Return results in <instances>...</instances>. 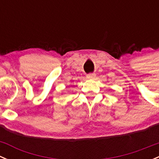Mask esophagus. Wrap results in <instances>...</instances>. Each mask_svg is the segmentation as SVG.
<instances>
[{"label":"esophagus","instance_id":"obj_1","mask_svg":"<svg viewBox=\"0 0 159 159\" xmlns=\"http://www.w3.org/2000/svg\"><path fill=\"white\" fill-rule=\"evenodd\" d=\"M95 76H96L95 73H89V74H87L86 77H87L88 79L93 80V79H94V78H95Z\"/></svg>","mask_w":159,"mask_h":159}]
</instances>
